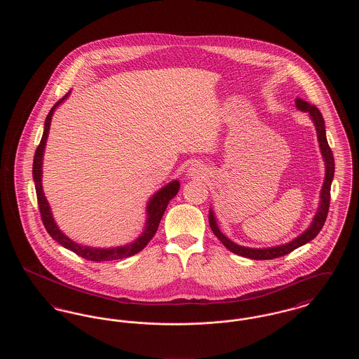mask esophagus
Segmentation results:
<instances>
[{
  "label": "esophagus",
  "instance_id": "34e87169",
  "mask_svg": "<svg viewBox=\"0 0 359 359\" xmlns=\"http://www.w3.org/2000/svg\"><path fill=\"white\" fill-rule=\"evenodd\" d=\"M188 176H191V177H205V175H207V172H205V168L202 165V164H199V163H195V164H192L189 168H188Z\"/></svg>",
  "mask_w": 359,
  "mask_h": 359
}]
</instances>
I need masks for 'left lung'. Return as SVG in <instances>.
I'll return each instance as SVG.
<instances>
[{
  "label": "left lung",
  "mask_w": 359,
  "mask_h": 359,
  "mask_svg": "<svg viewBox=\"0 0 359 359\" xmlns=\"http://www.w3.org/2000/svg\"><path fill=\"white\" fill-rule=\"evenodd\" d=\"M294 103H296L297 110L308 113L311 120L313 122L315 129H316V135H318L320 154H322L323 161H325V182H323V186H322V189H320V202H319L318 211H316L312 222L308 226V229H306L300 236H297L296 238L292 239L288 243L278 245V246H272V248H262L261 249V248L241 246L238 243L233 242L231 239L227 238L221 231L219 226H218V222H217V218H215V214H214L212 208H210L208 222H210V227H211L212 233L218 237V239L222 242L223 245L230 252H233V253H236L238 256L252 258V259H273V258H277V257L290 255V252H293L294 249L306 245L307 242L315 238L319 234V231L322 230L323 224H325V218H327V214H328V207H330V189H331V183H332V179H334V172H335L334 156H332L331 148L328 147V142H327L325 120H323V116L319 111V109L316 106H313V104H309L306 101L300 100V98H297Z\"/></svg>",
  "instance_id": "obj_1"
}]
</instances>
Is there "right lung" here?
Returning <instances> with one entry per match:
<instances>
[{
  "label": "right lung",
  "instance_id": "right-lung-1",
  "mask_svg": "<svg viewBox=\"0 0 359 359\" xmlns=\"http://www.w3.org/2000/svg\"><path fill=\"white\" fill-rule=\"evenodd\" d=\"M69 91L59 102L55 103L53 107L50 110L46 122H44V132L41 141L36 149V154L34 157V168H32V176H34V188H36V195H37V203L40 208L41 219L46 226V230L51 236L52 239L59 242L63 248L69 249L71 252L76 253L78 256L86 258L88 261H113V259H121L126 257L135 256L138 252H141L151 239L154 238L157 227L160 224V221L164 215V211L170 201L176 196L180 188V182L179 180H172L167 186L160 188L157 192H154L152 198L147 203V221L144 226V231L138 238L132 241L130 243H126L123 246H116V248H93V246H85L81 243H76L75 241L69 238L55 222L53 215H52L51 205L48 203L44 191H43V184H41V177H43V156H44V149L47 144V138L50 133V126H51V120L56 107L60 103L65 102L69 95Z\"/></svg>",
  "mask_w": 359,
  "mask_h": 359
}]
</instances>
